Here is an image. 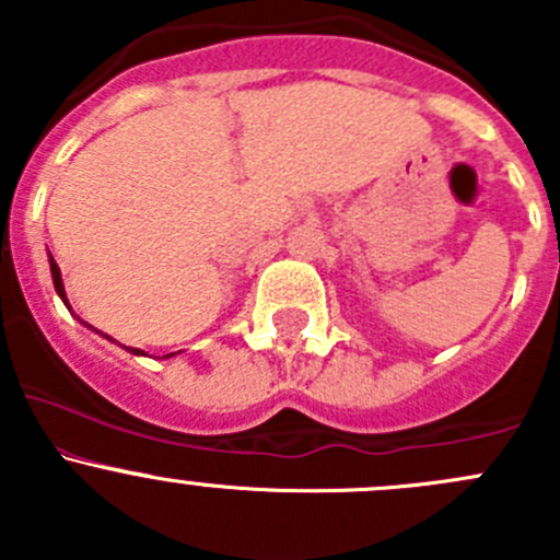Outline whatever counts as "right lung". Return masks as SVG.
<instances>
[{"mask_svg":"<svg viewBox=\"0 0 560 560\" xmlns=\"http://www.w3.org/2000/svg\"><path fill=\"white\" fill-rule=\"evenodd\" d=\"M50 276H54V287H56V292H59V298H61V301L67 303V295H65V284H61L59 265H56V259H54V257H50ZM129 352H135V354H143V352H140V349H129Z\"/></svg>","mask_w":560,"mask_h":560,"instance_id":"add662e5","label":"right lung"}]
</instances>
